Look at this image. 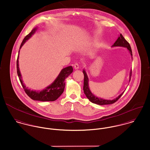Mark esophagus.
<instances>
[{
    "instance_id": "34e87169",
    "label": "esophagus",
    "mask_w": 150,
    "mask_h": 150,
    "mask_svg": "<svg viewBox=\"0 0 150 150\" xmlns=\"http://www.w3.org/2000/svg\"><path fill=\"white\" fill-rule=\"evenodd\" d=\"M74 69H75L76 70L79 69V64H78L77 63H76L74 64Z\"/></svg>"
}]
</instances>
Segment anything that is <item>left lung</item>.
<instances>
[{
    "instance_id": "left-lung-1",
    "label": "left lung",
    "mask_w": 150,
    "mask_h": 150,
    "mask_svg": "<svg viewBox=\"0 0 150 150\" xmlns=\"http://www.w3.org/2000/svg\"><path fill=\"white\" fill-rule=\"evenodd\" d=\"M112 47H120L126 48L129 50L130 54H131L132 59H133V57H132V51L130 45L129 43L125 39V38L123 37V35L121 34H120V35L119 36L118 38L117 39V40L115 41V42L113 44V45ZM83 72L84 76V86H83L84 93L86 96L87 97V98L90 100L91 102H93L94 103H96V104L100 105L112 104V103H115V102H116L117 100H119L120 98V97L122 96V94L124 93V92H125V91H123L117 97H116V98H115L113 100H105V99H103V98H98V97H96V96H94L91 93V90L90 89L89 84H88L89 80H88L87 73H86V70L84 69L83 70ZM131 76H132V70H131V71L130 72V75H129V81H130Z\"/></svg>"
}]
</instances>
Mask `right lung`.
Returning a JSON list of instances; mask_svg holds the SVG:
<instances>
[{
    "mask_svg": "<svg viewBox=\"0 0 150 150\" xmlns=\"http://www.w3.org/2000/svg\"><path fill=\"white\" fill-rule=\"evenodd\" d=\"M37 30V27L34 28L31 32L28 34L23 40L20 49L23 47V45L25 44V42L29 40L32 35L35 33ZM19 52L17 60V72L20 80V81L27 96L31 98L32 100L40 101H54L57 100L63 93L64 87H65V79L73 72V67L72 66H68L63 69L54 81L46 87L45 89L41 91H36V90H31V89H28L27 87L24 83H23V80L22 79L21 74L20 73L19 66H18V58H19Z\"/></svg>",
    "mask_w": 150,
    "mask_h": 150,
    "instance_id": "1",
    "label": "right lung"
}]
</instances>
